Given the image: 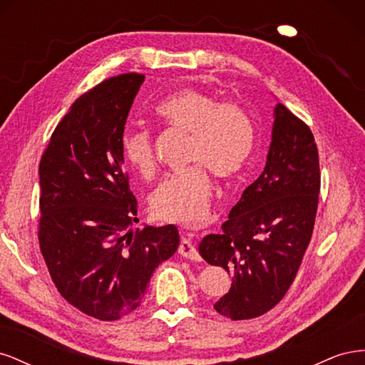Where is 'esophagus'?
Listing matches in <instances>:
<instances>
[{
    "mask_svg": "<svg viewBox=\"0 0 365 365\" xmlns=\"http://www.w3.org/2000/svg\"><path fill=\"white\" fill-rule=\"evenodd\" d=\"M178 252L181 254L182 257H185V259L193 260V262H201L200 252L196 251V248L193 247V244H192V242H190L189 239H185V237L181 239V244H180V247H178Z\"/></svg>",
    "mask_w": 365,
    "mask_h": 365,
    "instance_id": "esophagus-1",
    "label": "esophagus"
}]
</instances>
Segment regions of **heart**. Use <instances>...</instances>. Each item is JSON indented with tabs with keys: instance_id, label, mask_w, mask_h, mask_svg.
Listing matches in <instances>:
<instances>
[{
	"instance_id": "heart-1",
	"label": "heart",
	"mask_w": 365,
	"mask_h": 365,
	"mask_svg": "<svg viewBox=\"0 0 365 365\" xmlns=\"http://www.w3.org/2000/svg\"><path fill=\"white\" fill-rule=\"evenodd\" d=\"M155 113L165 126L189 135L187 163L193 168L168 175L150 197L155 217L182 225L202 224L213 195L210 170L219 180H233L245 169L256 143V128L247 108L220 102L213 94L182 88L161 101ZM126 161L143 178L157 172L150 130L129 129L121 137Z\"/></svg>"
}]
</instances>
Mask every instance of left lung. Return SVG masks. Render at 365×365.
<instances>
[{
	"label": "left lung",
	"mask_w": 365,
	"mask_h": 365,
	"mask_svg": "<svg viewBox=\"0 0 365 365\" xmlns=\"http://www.w3.org/2000/svg\"><path fill=\"white\" fill-rule=\"evenodd\" d=\"M267 165L231 208L222 235L200 244L202 259L233 277L215 303L231 319L263 315L288 292L311 242L322 175L311 128L283 103L274 109Z\"/></svg>",
	"instance_id": "left-lung-1"
}]
</instances>
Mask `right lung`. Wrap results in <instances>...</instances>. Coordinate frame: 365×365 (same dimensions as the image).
Masks as SVG:
<instances>
[{"label": "right lung", "mask_w": 365, "mask_h": 365, "mask_svg": "<svg viewBox=\"0 0 365 365\" xmlns=\"http://www.w3.org/2000/svg\"><path fill=\"white\" fill-rule=\"evenodd\" d=\"M143 81L120 74L82 94L39 163L38 239L50 277L71 306L102 322L135 311L153 271L180 245L175 225L129 230L137 200L121 137Z\"/></svg>", "instance_id": "obj_1"}]
</instances>
